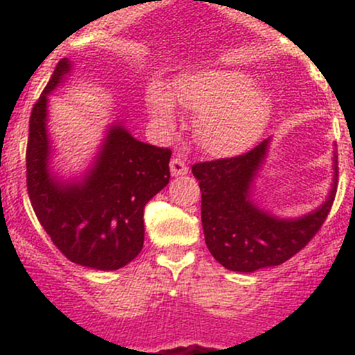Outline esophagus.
<instances>
[{
	"label": "esophagus",
	"instance_id": "1",
	"mask_svg": "<svg viewBox=\"0 0 355 355\" xmlns=\"http://www.w3.org/2000/svg\"><path fill=\"white\" fill-rule=\"evenodd\" d=\"M170 172H172L173 177H178V175L189 173V165L185 164V160L180 157H173L172 162H170Z\"/></svg>",
	"mask_w": 355,
	"mask_h": 355
}]
</instances>
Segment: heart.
<instances>
[{
	"label": "heart",
	"mask_w": 355,
	"mask_h": 355,
	"mask_svg": "<svg viewBox=\"0 0 355 355\" xmlns=\"http://www.w3.org/2000/svg\"><path fill=\"white\" fill-rule=\"evenodd\" d=\"M254 87V80L242 71H200L178 80L172 95L160 85H152L146 93V107L155 125L164 130H172L175 125L173 99L198 113L200 145L211 155L225 157L254 144L270 115L266 93Z\"/></svg>",
	"instance_id": "b5f03b06"
}]
</instances>
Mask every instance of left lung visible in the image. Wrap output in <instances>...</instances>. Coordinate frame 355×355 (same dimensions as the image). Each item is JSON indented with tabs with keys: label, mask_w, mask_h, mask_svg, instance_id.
<instances>
[{
	"label": "left lung",
	"mask_w": 355,
	"mask_h": 355,
	"mask_svg": "<svg viewBox=\"0 0 355 355\" xmlns=\"http://www.w3.org/2000/svg\"><path fill=\"white\" fill-rule=\"evenodd\" d=\"M268 146L267 140L232 158L191 166L202 191V225L210 254L234 272L280 266L300 252L324 225L337 191V152L332 190L320 209L295 220L268 215L250 202V185Z\"/></svg>",
	"instance_id": "obj_1"
}]
</instances>
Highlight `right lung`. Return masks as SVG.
Listing matches in <instances>:
<instances>
[{
	"label": "right lung",
	"instance_id": "obj_1",
	"mask_svg": "<svg viewBox=\"0 0 355 355\" xmlns=\"http://www.w3.org/2000/svg\"><path fill=\"white\" fill-rule=\"evenodd\" d=\"M70 61L60 60L30 116L26 187L36 218L55 247L71 262L118 270L144 248L145 205L170 182L172 150L110 128L95 166L83 183H64L48 170L46 95L60 85Z\"/></svg>",
	"mask_w": 355,
	"mask_h": 355
}]
</instances>
